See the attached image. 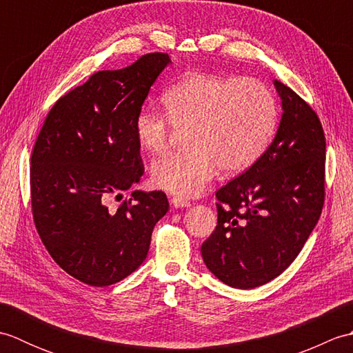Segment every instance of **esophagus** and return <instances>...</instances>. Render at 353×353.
Instances as JSON below:
<instances>
[{
	"mask_svg": "<svg viewBox=\"0 0 353 353\" xmlns=\"http://www.w3.org/2000/svg\"><path fill=\"white\" fill-rule=\"evenodd\" d=\"M171 205L174 206V208H190L191 206V203L188 200H185V199H182V197H172L171 199Z\"/></svg>",
	"mask_w": 353,
	"mask_h": 353,
	"instance_id": "esophagus-1",
	"label": "esophagus"
}]
</instances>
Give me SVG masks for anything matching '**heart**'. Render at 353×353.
Segmentation results:
<instances>
[{"label": "heart", "mask_w": 353, "mask_h": 353, "mask_svg": "<svg viewBox=\"0 0 353 353\" xmlns=\"http://www.w3.org/2000/svg\"><path fill=\"white\" fill-rule=\"evenodd\" d=\"M167 114L141 109L134 137L152 156L168 150L177 130L188 150L152 167L156 188L177 197H196L216 171L224 176L249 170L272 142L279 112L274 95L256 80L239 76L191 74L162 94Z\"/></svg>", "instance_id": "b5f03b06"}]
</instances>
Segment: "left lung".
Segmentation results:
<instances>
[{
    "label": "left lung",
    "mask_w": 353,
    "mask_h": 353,
    "mask_svg": "<svg viewBox=\"0 0 353 353\" xmlns=\"http://www.w3.org/2000/svg\"><path fill=\"white\" fill-rule=\"evenodd\" d=\"M273 83L282 100L276 137L256 163L216 191V228L201 245L209 272L239 290L290 267L325 203L323 127L292 89Z\"/></svg>",
    "instance_id": "8db88e82"
}]
</instances>
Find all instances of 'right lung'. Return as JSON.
<instances>
[{"instance_id":"add662e5","label":"right lung","mask_w":353,"mask_h":353,"mask_svg":"<svg viewBox=\"0 0 353 353\" xmlns=\"http://www.w3.org/2000/svg\"><path fill=\"white\" fill-rule=\"evenodd\" d=\"M170 63L165 52H150L123 70L92 74L57 100L36 139L30 190L37 234L66 273L92 287L132 274L168 211L162 191L108 203L144 174L134 118Z\"/></svg>"}]
</instances>
